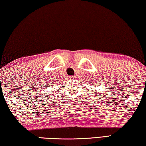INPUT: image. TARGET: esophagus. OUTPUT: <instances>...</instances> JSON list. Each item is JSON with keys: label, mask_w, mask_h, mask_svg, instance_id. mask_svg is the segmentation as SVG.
Wrapping results in <instances>:
<instances>
[{"label": "esophagus", "mask_w": 146, "mask_h": 146, "mask_svg": "<svg viewBox=\"0 0 146 146\" xmlns=\"http://www.w3.org/2000/svg\"><path fill=\"white\" fill-rule=\"evenodd\" d=\"M75 76H70V79H74Z\"/></svg>", "instance_id": "esophagus-1"}]
</instances>
